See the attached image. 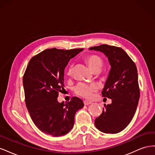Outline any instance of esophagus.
<instances>
[{
  "label": "esophagus",
  "mask_w": 155,
  "mask_h": 155,
  "mask_svg": "<svg viewBox=\"0 0 155 155\" xmlns=\"http://www.w3.org/2000/svg\"><path fill=\"white\" fill-rule=\"evenodd\" d=\"M83 102H84V105H91L92 104L91 102L87 101H84Z\"/></svg>",
  "instance_id": "1"
}]
</instances>
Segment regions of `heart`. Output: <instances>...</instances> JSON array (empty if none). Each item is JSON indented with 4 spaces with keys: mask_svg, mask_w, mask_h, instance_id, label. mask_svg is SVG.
<instances>
[{
    "mask_svg": "<svg viewBox=\"0 0 155 155\" xmlns=\"http://www.w3.org/2000/svg\"><path fill=\"white\" fill-rule=\"evenodd\" d=\"M85 62L88 65L92 71H94L96 69H100L102 64L103 61L101 58L97 55L92 54L89 55L85 58ZM72 64H70L67 69V74L71 75L72 74ZM97 90V87L94 84H91V85H88L83 83H79L75 87L74 91L76 94L80 96L85 99L90 100L93 97V94Z\"/></svg>",
    "mask_w": 155,
    "mask_h": 155,
    "instance_id": "obj_1",
    "label": "heart"
}]
</instances>
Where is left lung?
<instances>
[{"label": "left lung", "mask_w": 155, "mask_h": 155, "mask_svg": "<svg viewBox=\"0 0 155 155\" xmlns=\"http://www.w3.org/2000/svg\"><path fill=\"white\" fill-rule=\"evenodd\" d=\"M104 53L109 61L110 70L101 92L112 103L105 105L95 126L105 133H120L127 126L137 110L140 98L137 68L133 61L120 47L101 45L89 48Z\"/></svg>", "instance_id": "obj_1"}]
</instances>
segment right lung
Listing matches in <instances>:
<instances>
[{
	"instance_id": "add662e5",
	"label": "right lung",
	"mask_w": 155,
	"mask_h": 155,
	"mask_svg": "<svg viewBox=\"0 0 155 155\" xmlns=\"http://www.w3.org/2000/svg\"><path fill=\"white\" fill-rule=\"evenodd\" d=\"M83 50L46 49L31 58L26 67L22 79L26 105L33 122L46 134L57 137L68 133L75 114L84 106L78 97L65 104L58 101L64 87V68Z\"/></svg>"
}]
</instances>
